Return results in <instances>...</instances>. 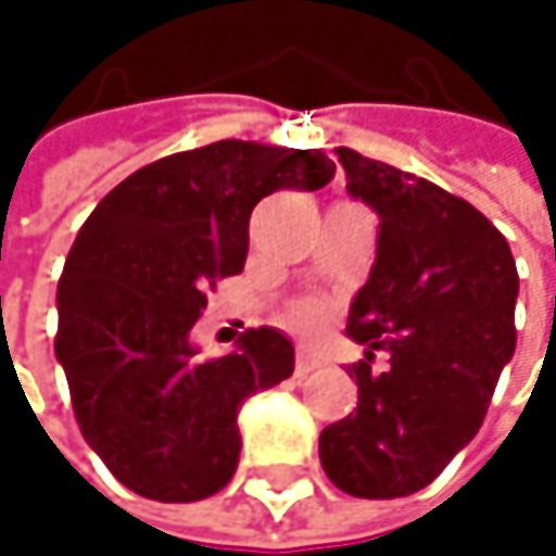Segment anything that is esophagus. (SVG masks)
I'll return each instance as SVG.
<instances>
[{
  "mask_svg": "<svg viewBox=\"0 0 556 556\" xmlns=\"http://www.w3.org/2000/svg\"><path fill=\"white\" fill-rule=\"evenodd\" d=\"M315 367H321V361H318L315 354H305V351L295 354V377H305V374H312Z\"/></svg>",
  "mask_w": 556,
  "mask_h": 556,
  "instance_id": "34e87169",
  "label": "esophagus"
}]
</instances>
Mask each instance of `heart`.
Wrapping results in <instances>:
<instances>
[{"instance_id":"b5f03b06","label":"heart","mask_w":556,"mask_h":556,"mask_svg":"<svg viewBox=\"0 0 556 556\" xmlns=\"http://www.w3.org/2000/svg\"><path fill=\"white\" fill-rule=\"evenodd\" d=\"M289 321L302 331H315L321 321H325V305L321 302H299L292 312H289Z\"/></svg>"}]
</instances>
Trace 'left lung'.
<instances>
[{
  "label": "left lung",
  "instance_id": "left-lung-1",
  "mask_svg": "<svg viewBox=\"0 0 556 556\" xmlns=\"http://www.w3.org/2000/svg\"><path fill=\"white\" fill-rule=\"evenodd\" d=\"M348 192L377 218V261L351 302L348 334L367 361L348 367L357 408L328 425V480L361 500L425 490L480 431L515 354L518 274L500 228L470 202L383 161L338 148ZM387 350L390 367H369Z\"/></svg>",
  "mask_w": 556,
  "mask_h": 556
}]
</instances>
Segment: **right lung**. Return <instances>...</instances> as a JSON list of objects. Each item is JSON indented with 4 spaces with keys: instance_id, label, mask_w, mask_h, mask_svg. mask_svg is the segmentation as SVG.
I'll list each match as a JSON object with an SVG mask.
<instances>
[{
    "instance_id": "1",
    "label": "right lung",
    "mask_w": 556,
    "mask_h": 556,
    "mask_svg": "<svg viewBox=\"0 0 556 556\" xmlns=\"http://www.w3.org/2000/svg\"><path fill=\"white\" fill-rule=\"evenodd\" d=\"M331 176L321 151L215 141L131 173L79 228L56 282L54 354L86 444L138 496L195 502L235 477L238 412L292 377L295 351L254 328L199 361L192 325L205 289L244 270L254 205Z\"/></svg>"
}]
</instances>
